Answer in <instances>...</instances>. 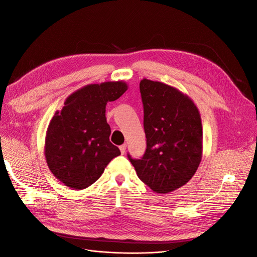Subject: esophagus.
<instances>
[{
	"label": "esophagus",
	"mask_w": 257,
	"mask_h": 257,
	"mask_svg": "<svg viewBox=\"0 0 257 257\" xmlns=\"http://www.w3.org/2000/svg\"><path fill=\"white\" fill-rule=\"evenodd\" d=\"M125 150H126V145H125V144L122 145V146H120V151H121V153H122V154L125 153Z\"/></svg>",
	"instance_id": "obj_1"
}]
</instances>
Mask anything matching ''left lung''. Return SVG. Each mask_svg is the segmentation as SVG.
Listing matches in <instances>:
<instances>
[{"label":"left lung","instance_id":"obj_1","mask_svg":"<svg viewBox=\"0 0 257 257\" xmlns=\"http://www.w3.org/2000/svg\"><path fill=\"white\" fill-rule=\"evenodd\" d=\"M144 104L147 149L141 160H128L138 178L160 194L188 183L203 158V127L198 108L177 88L144 78L139 83Z\"/></svg>","mask_w":257,"mask_h":257}]
</instances>
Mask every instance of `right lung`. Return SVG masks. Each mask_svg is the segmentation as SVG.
<instances>
[{"mask_svg":"<svg viewBox=\"0 0 257 257\" xmlns=\"http://www.w3.org/2000/svg\"><path fill=\"white\" fill-rule=\"evenodd\" d=\"M120 81L92 83L72 93L49 123L45 158L50 172L72 190L94 183L109 162L121 154L109 142L106 105L127 90Z\"/></svg>","mask_w":257,"mask_h":257,"instance_id":"add662e5","label":"right lung"}]
</instances>
